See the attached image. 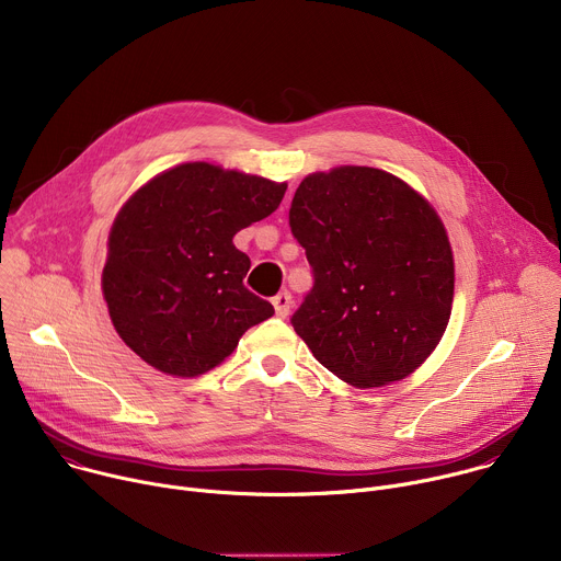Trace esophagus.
Returning a JSON list of instances; mask_svg holds the SVG:
<instances>
[{
    "mask_svg": "<svg viewBox=\"0 0 561 561\" xmlns=\"http://www.w3.org/2000/svg\"><path fill=\"white\" fill-rule=\"evenodd\" d=\"M290 304H293V297H290L288 290H282L273 297V306H275L277 317H286L290 312Z\"/></svg>",
    "mask_w": 561,
    "mask_h": 561,
    "instance_id": "34e87169",
    "label": "esophagus"
}]
</instances>
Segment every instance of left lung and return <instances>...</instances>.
<instances>
[{"label":"left lung","instance_id":"1","mask_svg":"<svg viewBox=\"0 0 561 561\" xmlns=\"http://www.w3.org/2000/svg\"><path fill=\"white\" fill-rule=\"evenodd\" d=\"M290 230L314 286L293 329L314 359L355 388L415 373L450 319L455 260L433 204L370 167H337L301 180Z\"/></svg>","mask_w":561,"mask_h":561}]
</instances>
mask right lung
Listing matches in <instances>:
<instances>
[{
    "instance_id": "right-lung-1",
    "label": "right lung",
    "mask_w": 561,
    "mask_h": 561,
    "mask_svg": "<svg viewBox=\"0 0 561 561\" xmlns=\"http://www.w3.org/2000/svg\"><path fill=\"white\" fill-rule=\"evenodd\" d=\"M286 186L186 162L124 202L108 232L102 293L117 335L139 359L171 377H199L275 312L244 286L251 260L232 237L268 217Z\"/></svg>"
}]
</instances>
